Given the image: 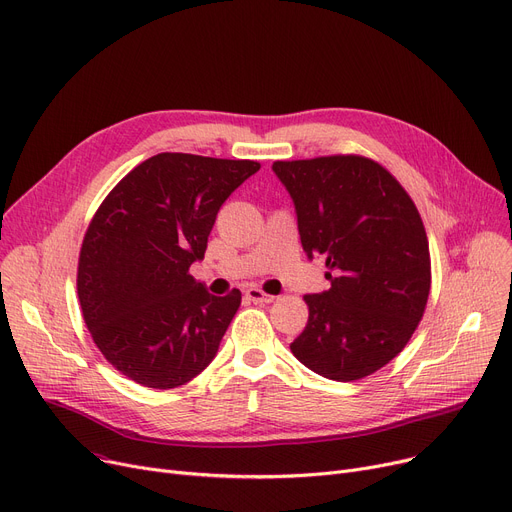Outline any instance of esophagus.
Returning a JSON list of instances; mask_svg holds the SVG:
<instances>
[{
	"mask_svg": "<svg viewBox=\"0 0 512 512\" xmlns=\"http://www.w3.org/2000/svg\"><path fill=\"white\" fill-rule=\"evenodd\" d=\"M246 297L250 299V302H254V304H270V302H275L273 295H268V293L260 291L258 287L248 289V291H246Z\"/></svg>",
	"mask_w": 512,
	"mask_h": 512,
	"instance_id": "1",
	"label": "esophagus"
}]
</instances>
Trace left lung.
<instances>
[{
    "mask_svg": "<svg viewBox=\"0 0 512 512\" xmlns=\"http://www.w3.org/2000/svg\"><path fill=\"white\" fill-rule=\"evenodd\" d=\"M302 248L326 258L328 291L310 308L293 355L337 382L374 374L397 357L424 316L430 295L426 229L409 194L378 163L355 157L277 161Z\"/></svg>",
    "mask_w": 512,
    "mask_h": 512,
    "instance_id": "obj_1",
    "label": "left lung"
}]
</instances>
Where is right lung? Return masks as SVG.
Wrapping results in <instances>:
<instances>
[{"instance_id": "add662e5", "label": "right lung", "mask_w": 512, "mask_h": 512, "mask_svg": "<svg viewBox=\"0 0 512 512\" xmlns=\"http://www.w3.org/2000/svg\"><path fill=\"white\" fill-rule=\"evenodd\" d=\"M260 169L161 153L134 167L90 221L78 262L84 322L107 362L148 388H175L213 362L242 293L190 275L223 202Z\"/></svg>"}]
</instances>
